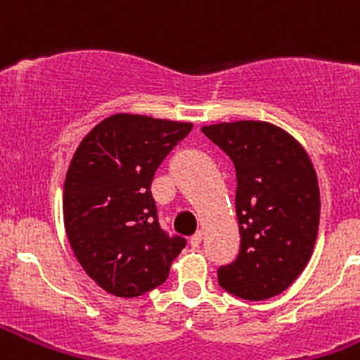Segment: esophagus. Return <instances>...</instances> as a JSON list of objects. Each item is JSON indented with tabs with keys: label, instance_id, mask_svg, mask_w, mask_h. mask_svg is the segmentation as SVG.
<instances>
[{
	"label": "esophagus",
	"instance_id": "obj_1",
	"mask_svg": "<svg viewBox=\"0 0 360 360\" xmlns=\"http://www.w3.org/2000/svg\"><path fill=\"white\" fill-rule=\"evenodd\" d=\"M202 240H203V232L198 231V232H196V234H193V236H191V240H189L191 247H200Z\"/></svg>",
	"mask_w": 360,
	"mask_h": 360
}]
</instances>
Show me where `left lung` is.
<instances>
[{"mask_svg": "<svg viewBox=\"0 0 360 360\" xmlns=\"http://www.w3.org/2000/svg\"><path fill=\"white\" fill-rule=\"evenodd\" d=\"M236 169L240 254L219 266L229 294L263 301L287 290L310 262L319 231V184L308 153L263 120L203 126Z\"/></svg>", "mask_w": 360, "mask_h": 360, "instance_id": "1", "label": "left lung"}]
</instances>
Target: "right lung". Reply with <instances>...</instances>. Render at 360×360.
I'll use <instances>...</instances> for the list:
<instances>
[{
    "label": "right lung",
    "mask_w": 360,
    "mask_h": 360,
    "mask_svg": "<svg viewBox=\"0 0 360 360\" xmlns=\"http://www.w3.org/2000/svg\"><path fill=\"white\" fill-rule=\"evenodd\" d=\"M191 129V122L115 113L73 153L63 193L66 236L86 274L108 294L136 297L157 288L186 247V238L160 229L151 182Z\"/></svg>",
    "instance_id": "add662e5"
}]
</instances>
